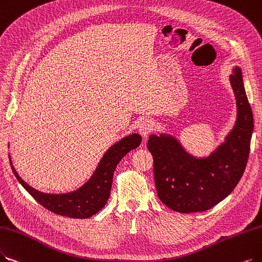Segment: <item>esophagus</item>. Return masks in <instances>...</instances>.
I'll return each instance as SVG.
<instances>
[{"mask_svg":"<svg viewBox=\"0 0 262 262\" xmlns=\"http://www.w3.org/2000/svg\"><path fill=\"white\" fill-rule=\"evenodd\" d=\"M139 131H140V133H141V135L142 137L144 138V139H146L148 137V134L154 130V128H155V122L151 120V119H148V118H146V119H143L140 123H139Z\"/></svg>","mask_w":262,"mask_h":262,"instance_id":"34e87169","label":"esophagus"}]
</instances>
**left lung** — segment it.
<instances>
[{"label": "left lung", "mask_w": 262, "mask_h": 262, "mask_svg": "<svg viewBox=\"0 0 262 262\" xmlns=\"http://www.w3.org/2000/svg\"><path fill=\"white\" fill-rule=\"evenodd\" d=\"M229 81L236 103L235 122L207 156L190 154L171 133L149 135L157 193L175 212L210 210L232 192L245 171L254 118L241 67H233Z\"/></svg>", "instance_id": "left-lung-1"}]
</instances>
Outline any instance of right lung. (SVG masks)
<instances>
[{
    "mask_svg": "<svg viewBox=\"0 0 262 262\" xmlns=\"http://www.w3.org/2000/svg\"><path fill=\"white\" fill-rule=\"evenodd\" d=\"M141 142V135L132 133L114 143L103 155L90 179L74 191L64 193H46L31 187L18 175L10 155L8 157L16 179L40 205L61 216L85 219L100 212L106 204L111 195L115 169L125 155L139 147Z\"/></svg>",
    "mask_w": 262,
    "mask_h": 262,
    "instance_id": "add662e5",
    "label": "right lung"
}]
</instances>
